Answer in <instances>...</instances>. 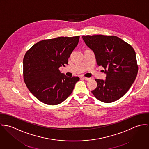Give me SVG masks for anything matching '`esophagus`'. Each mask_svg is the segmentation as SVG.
<instances>
[{"mask_svg": "<svg viewBox=\"0 0 149 149\" xmlns=\"http://www.w3.org/2000/svg\"><path fill=\"white\" fill-rule=\"evenodd\" d=\"M81 79H83L84 80H86V81L90 80V78H88V77H81Z\"/></svg>", "mask_w": 149, "mask_h": 149, "instance_id": "esophagus-1", "label": "esophagus"}]
</instances>
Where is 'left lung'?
Segmentation results:
<instances>
[{"instance_id": "1", "label": "left lung", "mask_w": 149, "mask_h": 149, "mask_svg": "<svg viewBox=\"0 0 149 149\" xmlns=\"http://www.w3.org/2000/svg\"><path fill=\"white\" fill-rule=\"evenodd\" d=\"M82 38L94 52L97 65L104 69L106 74L104 81L95 79L97 87L91 93L104 103L121 98L129 90L138 74L135 50L116 36L83 35Z\"/></svg>"}]
</instances>
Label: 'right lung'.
<instances>
[{"label": "right lung", "mask_w": 149, "mask_h": 149, "mask_svg": "<svg viewBox=\"0 0 149 149\" xmlns=\"http://www.w3.org/2000/svg\"><path fill=\"white\" fill-rule=\"evenodd\" d=\"M80 36L58 37L41 40L25 54L24 82L30 92L49 105L63 102L73 92L79 77H69L59 68L68 64V58L77 46Z\"/></svg>", "instance_id": "obj_1"}]
</instances>
